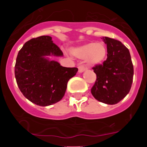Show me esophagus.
Segmentation results:
<instances>
[{
	"instance_id": "obj_1",
	"label": "esophagus",
	"mask_w": 147,
	"mask_h": 147,
	"mask_svg": "<svg viewBox=\"0 0 147 147\" xmlns=\"http://www.w3.org/2000/svg\"><path fill=\"white\" fill-rule=\"evenodd\" d=\"M85 69H86V68L82 66V65H80V66L78 67V72H79L80 73H82V72H84Z\"/></svg>"
}]
</instances>
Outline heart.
Segmentation results:
<instances>
[{
  "label": "heart",
  "instance_id": "heart-1",
  "mask_svg": "<svg viewBox=\"0 0 147 147\" xmlns=\"http://www.w3.org/2000/svg\"><path fill=\"white\" fill-rule=\"evenodd\" d=\"M72 53L76 57L85 59L88 65L101 64L107 55V47L103 42H91L72 49Z\"/></svg>",
  "mask_w": 147,
  "mask_h": 147
}]
</instances>
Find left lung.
Returning <instances> with one entry per match:
<instances>
[{
    "label": "left lung",
    "instance_id": "1",
    "mask_svg": "<svg viewBox=\"0 0 147 147\" xmlns=\"http://www.w3.org/2000/svg\"><path fill=\"white\" fill-rule=\"evenodd\" d=\"M107 47V58L102 65L92 67L97 75L91 89L93 97L107 105H115L129 92L134 67L128 49L113 38H102Z\"/></svg>",
    "mask_w": 147,
    "mask_h": 147
}]
</instances>
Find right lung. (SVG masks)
Here are the masks:
<instances>
[{
    "mask_svg": "<svg viewBox=\"0 0 147 147\" xmlns=\"http://www.w3.org/2000/svg\"><path fill=\"white\" fill-rule=\"evenodd\" d=\"M63 55L52 38L42 35L26 42L19 51L15 76L23 95L32 103L49 106L62 100L69 80L76 75L77 67H65L45 56Z\"/></svg>",
    "mask_w": 147,
    "mask_h": 147,
    "instance_id": "add662e5",
    "label": "right lung"
}]
</instances>
